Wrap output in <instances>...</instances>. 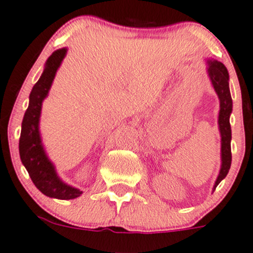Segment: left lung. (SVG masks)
<instances>
[{"label":"left lung","instance_id":"obj_1","mask_svg":"<svg viewBox=\"0 0 253 253\" xmlns=\"http://www.w3.org/2000/svg\"><path fill=\"white\" fill-rule=\"evenodd\" d=\"M208 73L220 100L218 122L221 134V168L215 185H214V190H215L220 181L228 175L231 165V127L229 117L233 110V100H231L230 90H229V73L225 66L218 61H209Z\"/></svg>","mask_w":253,"mask_h":253}]
</instances>
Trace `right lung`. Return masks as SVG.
Segmentation results:
<instances>
[{"mask_svg": "<svg viewBox=\"0 0 253 253\" xmlns=\"http://www.w3.org/2000/svg\"><path fill=\"white\" fill-rule=\"evenodd\" d=\"M66 51V48H60L48 57L42 77L33 86L29 95V106L23 117L19 138L20 160L32 181L45 196L57 200H73L82 195V191L63 183L56 175L53 165L45 154L39 134V117L42 100L46 98Z\"/></svg>", "mask_w": 253, "mask_h": 253, "instance_id": "add662e5", "label": "right lung"}]
</instances>
